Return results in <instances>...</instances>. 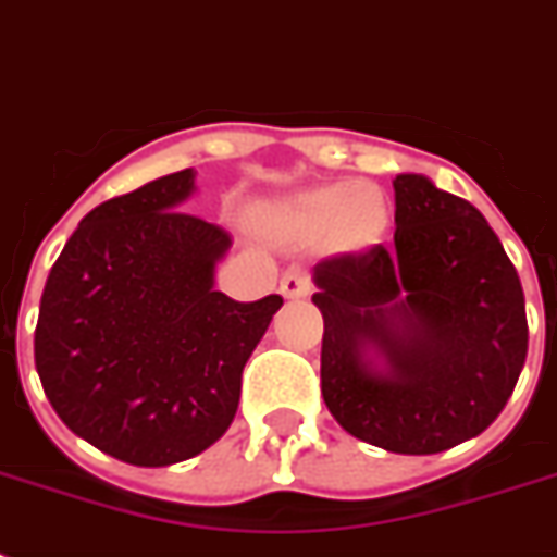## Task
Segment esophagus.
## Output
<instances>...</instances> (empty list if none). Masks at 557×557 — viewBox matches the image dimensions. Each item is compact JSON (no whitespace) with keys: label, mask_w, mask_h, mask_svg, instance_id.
<instances>
[{"label":"esophagus","mask_w":557,"mask_h":557,"mask_svg":"<svg viewBox=\"0 0 557 557\" xmlns=\"http://www.w3.org/2000/svg\"><path fill=\"white\" fill-rule=\"evenodd\" d=\"M280 292L288 300H300V297L309 295V274L304 269H288L280 280Z\"/></svg>","instance_id":"1"}]
</instances>
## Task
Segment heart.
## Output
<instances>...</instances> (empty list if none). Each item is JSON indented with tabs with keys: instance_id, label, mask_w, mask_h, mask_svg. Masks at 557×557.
Returning a JSON list of instances; mask_svg holds the SVG:
<instances>
[{
	"instance_id": "obj_1",
	"label": "heart",
	"mask_w": 557,
	"mask_h": 557,
	"mask_svg": "<svg viewBox=\"0 0 557 557\" xmlns=\"http://www.w3.org/2000/svg\"><path fill=\"white\" fill-rule=\"evenodd\" d=\"M253 219L274 239H321L330 253H364L387 236L393 210L381 187L341 178L265 205Z\"/></svg>"
}]
</instances>
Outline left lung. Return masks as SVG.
I'll return each instance as SVG.
<instances>
[{"instance_id": "obj_1", "label": "left lung", "mask_w": 557, "mask_h": 557, "mask_svg": "<svg viewBox=\"0 0 557 557\" xmlns=\"http://www.w3.org/2000/svg\"><path fill=\"white\" fill-rule=\"evenodd\" d=\"M393 248L314 265L321 393L356 440L440 454L500 416L529 349L527 300L485 216L401 173Z\"/></svg>"}]
</instances>
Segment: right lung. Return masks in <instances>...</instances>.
I'll list each match as a JSON object with an SVG mask.
<instances>
[{"instance_id": "obj_1", "label": "right lung", "mask_w": 557, "mask_h": 557, "mask_svg": "<svg viewBox=\"0 0 557 557\" xmlns=\"http://www.w3.org/2000/svg\"><path fill=\"white\" fill-rule=\"evenodd\" d=\"M193 178L178 170L89 210L39 300L34 361L48 401L129 466L190 459L231 428L245 361L283 306L213 288L231 236L182 213Z\"/></svg>"}]
</instances>
